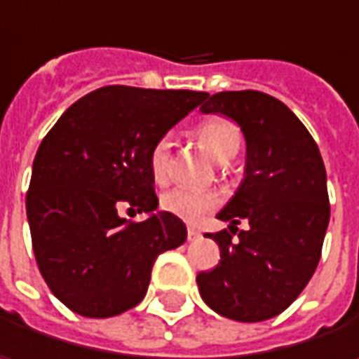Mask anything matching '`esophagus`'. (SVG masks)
I'll list each match as a JSON object with an SVG mask.
<instances>
[{"label": "esophagus", "mask_w": 359, "mask_h": 359, "mask_svg": "<svg viewBox=\"0 0 359 359\" xmlns=\"http://www.w3.org/2000/svg\"><path fill=\"white\" fill-rule=\"evenodd\" d=\"M199 237H201V233H199L197 229H193V226L187 229V239H189V241H195V239H199Z\"/></svg>", "instance_id": "obj_1"}]
</instances>
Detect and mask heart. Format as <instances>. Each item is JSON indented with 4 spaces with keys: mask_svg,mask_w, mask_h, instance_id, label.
<instances>
[{
    "mask_svg": "<svg viewBox=\"0 0 359 359\" xmlns=\"http://www.w3.org/2000/svg\"><path fill=\"white\" fill-rule=\"evenodd\" d=\"M195 137L199 141V145L210 154L212 160L224 164L229 160H233L237 156V151L241 149L243 143V135L241 128L226 118H208L203 120L197 130ZM149 172L156 182H164L168 179V170H170V141L168 139H158L154 143V147L149 149ZM218 205V197L214 193L208 191H195V189H187V187H177L170 189L168 193L162 195V208L177 216L184 222H197L199 218H203L210 210H214Z\"/></svg>",
    "mask_w": 359,
    "mask_h": 359,
    "instance_id": "1",
    "label": "heart"
}]
</instances>
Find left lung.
<instances>
[{
	"label": "left lung",
	"instance_id": "1",
	"mask_svg": "<svg viewBox=\"0 0 359 359\" xmlns=\"http://www.w3.org/2000/svg\"><path fill=\"white\" fill-rule=\"evenodd\" d=\"M199 109L229 116L245 137V177L218 212L229 231L208 235L220 262L197 274L199 295L224 318L262 323L297 299L320 262L330 218L323 156L302 120L272 95L222 91ZM241 219L250 229H236Z\"/></svg>",
	"mask_w": 359,
	"mask_h": 359
}]
</instances>
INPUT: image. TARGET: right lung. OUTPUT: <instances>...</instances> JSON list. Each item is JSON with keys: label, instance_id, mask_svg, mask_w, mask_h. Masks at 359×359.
<instances>
[{"label": "right lung", "instance_id": "obj_1", "mask_svg": "<svg viewBox=\"0 0 359 359\" xmlns=\"http://www.w3.org/2000/svg\"><path fill=\"white\" fill-rule=\"evenodd\" d=\"M208 93L109 85L66 109L36 149L27 218L36 266L72 312L109 318L147 293L160 253L184 243V222L156 212L149 149ZM145 211L130 223L117 205Z\"/></svg>", "mask_w": 359, "mask_h": 359}]
</instances>
